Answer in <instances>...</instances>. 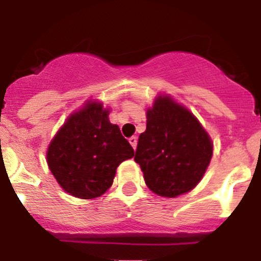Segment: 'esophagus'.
<instances>
[{
  "mask_svg": "<svg viewBox=\"0 0 261 261\" xmlns=\"http://www.w3.org/2000/svg\"><path fill=\"white\" fill-rule=\"evenodd\" d=\"M129 144L132 145L133 149H136V146H137V137H136V136H132V137L129 138Z\"/></svg>",
  "mask_w": 261,
  "mask_h": 261,
  "instance_id": "34e87169",
  "label": "esophagus"
}]
</instances>
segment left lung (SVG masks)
Segmentation results:
<instances>
[{
  "label": "left lung",
  "mask_w": 261,
  "mask_h": 261,
  "mask_svg": "<svg viewBox=\"0 0 261 261\" xmlns=\"http://www.w3.org/2000/svg\"><path fill=\"white\" fill-rule=\"evenodd\" d=\"M146 119L135 155L146 186L163 197L193 190L213 154L208 133L190 111L168 96L156 99Z\"/></svg>",
  "instance_id": "left-lung-1"
}]
</instances>
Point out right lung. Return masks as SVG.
Returning a JSON list of instances; mask_svg holds the SVG:
<instances>
[{"instance_id": "right-lung-1", "label": "right lung", "mask_w": 261, "mask_h": 261, "mask_svg": "<svg viewBox=\"0 0 261 261\" xmlns=\"http://www.w3.org/2000/svg\"><path fill=\"white\" fill-rule=\"evenodd\" d=\"M135 150L111 124L100 103L71 115L50 142L47 162L57 183L80 199H94L112 186L116 168Z\"/></svg>"}]
</instances>
